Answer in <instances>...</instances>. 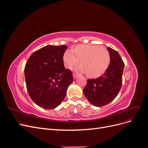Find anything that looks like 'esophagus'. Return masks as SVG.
<instances>
[{
  "instance_id": "1",
  "label": "esophagus",
  "mask_w": 148,
  "mask_h": 148,
  "mask_svg": "<svg viewBox=\"0 0 148 148\" xmlns=\"http://www.w3.org/2000/svg\"><path fill=\"white\" fill-rule=\"evenodd\" d=\"M73 78H74V79H76V78H77V77H78V75H77V73H73Z\"/></svg>"
}]
</instances>
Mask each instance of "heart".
Wrapping results in <instances>:
<instances>
[{
  "mask_svg": "<svg viewBox=\"0 0 148 148\" xmlns=\"http://www.w3.org/2000/svg\"><path fill=\"white\" fill-rule=\"evenodd\" d=\"M64 64L71 69L77 65L79 60V71L85 72L89 78H97L104 74L109 68L110 55L104 47L90 44H80L66 51L63 56Z\"/></svg>",
  "mask_w": 148,
  "mask_h": 148,
  "instance_id": "heart-1",
  "label": "heart"
}]
</instances>
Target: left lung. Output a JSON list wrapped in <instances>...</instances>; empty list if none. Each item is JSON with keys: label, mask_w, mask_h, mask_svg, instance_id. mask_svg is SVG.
I'll return each instance as SVG.
<instances>
[{"label": "left lung", "mask_w": 148, "mask_h": 148, "mask_svg": "<svg viewBox=\"0 0 148 148\" xmlns=\"http://www.w3.org/2000/svg\"><path fill=\"white\" fill-rule=\"evenodd\" d=\"M110 62L107 71L96 79H88L83 89L84 96L92 105L102 107L108 104L117 96L122 84L124 62L119 53L107 48Z\"/></svg>", "instance_id": "left-lung-1"}]
</instances>
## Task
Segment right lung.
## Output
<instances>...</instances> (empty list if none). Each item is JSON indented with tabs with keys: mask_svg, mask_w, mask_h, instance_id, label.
<instances>
[{
	"mask_svg": "<svg viewBox=\"0 0 148 148\" xmlns=\"http://www.w3.org/2000/svg\"><path fill=\"white\" fill-rule=\"evenodd\" d=\"M67 47L49 45L33 52L25 67L26 88L30 97L46 109L59 106L73 82L72 73L65 69L63 56Z\"/></svg>",
	"mask_w": 148,
	"mask_h": 148,
	"instance_id": "obj_1",
	"label": "right lung"
}]
</instances>
